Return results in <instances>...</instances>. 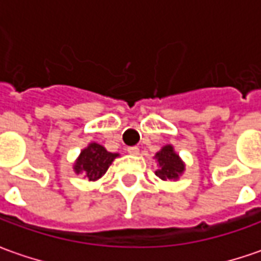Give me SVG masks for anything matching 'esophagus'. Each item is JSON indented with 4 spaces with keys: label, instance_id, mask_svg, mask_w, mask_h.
<instances>
[{
    "label": "esophagus",
    "instance_id": "34e87169",
    "mask_svg": "<svg viewBox=\"0 0 261 261\" xmlns=\"http://www.w3.org/2000/svg\"><path fill=\"white\" fill-rule=\"evenodd\" d=\"M126 151H127V154H130V155H138V154H139V148H138V146H129Z\"/></svg>",
    "mask_w": 261,
    "mask_h": 261
}]
</instances>
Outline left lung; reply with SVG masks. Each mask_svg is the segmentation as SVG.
Segmentation results:
<instances>
[{
    "instance_id": "left-lung-1",
    "label": "left lung",
    "mask_w": 261,
    "mask_h": 261,
    "mask_svg": "<svg viewBox=\"0 0 261 261\" xmlns=\"http://www.w3.org/2000/svg\"><path fill=\"white\" fill-rule=\"evenodd\" d=\"M154 158H155L156 166H158L155 174L161 180L177 181L186 171V163L181 160V156L175 152L174 146L171 144L163 146Z\"/></svg>"
}]
</instances>
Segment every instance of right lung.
Here are the masks:
<instances>
[{"mask_svg": "<svg viewBox=\"0 0 261 261\" xmlns=\"http://www.w3.org/2000/svg\"><path fill=\"white\" fill-rule=\"evenodd\" d=\"M117 156V152H109L103 145L97 142H90L80 152L72 168L75 174L86 175L88 181H97L106 174L107 168Z\"/></svg>", "mask_w": 261, "mask_h": 261, "instance_id": "1", "label": "right lung"}]
</instances>
